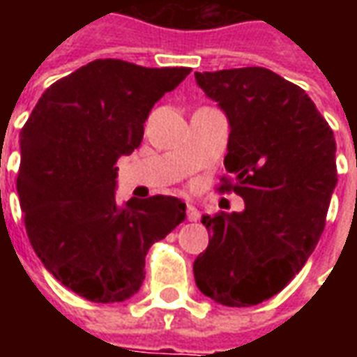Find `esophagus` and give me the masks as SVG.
<instances>
[{
	"mask_svg": "<svg viewBox=\"0 0 357 357\" xmlns=\"http://www.w3.org/2000/svg\"><path fill=\"white\" fill-rule=\"evenodd\" d=\"M185 214H187V220H189V222H197V220L201 218V214H199V210L195 208V204H191V202H187Z\"/></svg>",
	"mask_w": 357,
	"mask_h": 357,
	"instance_id": "obj_1",
	"label": "esophagus"
}]
</instances>
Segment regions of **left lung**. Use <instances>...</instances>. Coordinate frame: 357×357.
Wrapping results in <instances>:
<instances>
[{
  "instance_id": "8db88e82",
  "label": "left lung",
  "mask_w": 357,
  "mask_h": 357,
  "mask_svg": "<svg viewBox=\"0 0 357 357\" xmlns=\"http://www.w3.org/2000/svg\"><path fill=\"white\" fill-rule=\"evenodd\" d=\"M229 120L220 191L243 212L202 216L210 241L197 256V287L218 304L256 306L304 268L325 227L337 185V143L296 84L262 66L195 73Z\"/></svg>"
}]
</instances>
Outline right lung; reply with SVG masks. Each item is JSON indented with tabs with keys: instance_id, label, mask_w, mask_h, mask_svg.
<instances>
[{
	"instance_id": "add662e5",
	"label": "right lung",
	"mask_w": 357,
	"mask_h": 357,
	"mask_svg": "<svg viewBox=\"0 0 357 357\" xmlns=\"http://www.w3.org/2000/svg\"><path fill=\"white\" fill-rule=\"evenodd\" d=\"M189 73L97 59L45 89L20 132L17 191L28 239L82 298L133 296L151 245L185 220L176 197L118 204L114 164L139 147L151 109Z\"/></svg>"
}]
</instances>
